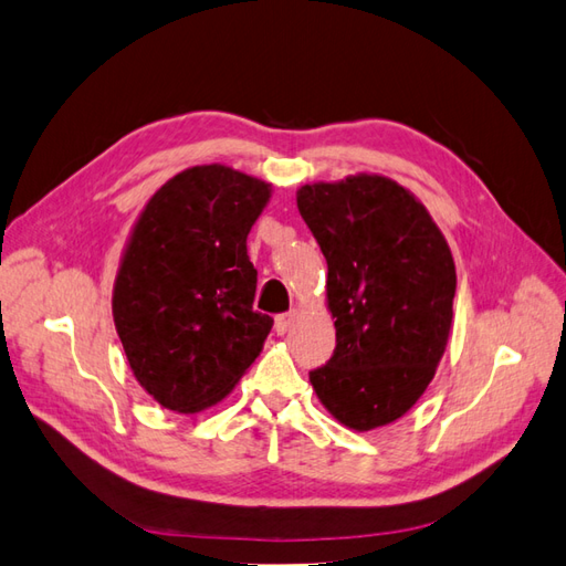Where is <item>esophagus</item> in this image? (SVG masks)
I'll return each instance as SVG.
<instances>
[{"label": "esophagus", "mask_w": 566, "mask_h": 566, "mask_svg": "<svg viewBox=\"0 0 566 566\" xmlns=\"http://www.w3.org/2000/svg\"><path fill=\"white\" fill-rule=\"evenodd\" d=\"M294 321H296V313L294 311L277 315V321H274V329H277V335H286L289 327L294 325Z\"/></svg>", "instance_id": "obj_1"}]
</instances>
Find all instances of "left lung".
<instances>
[{
	"instance_id": "1",
	"label": "left lung",
	"mask_w": 566,
	"mask_h": 566,
	"mask_svg": "<svg viewBox=\"0 0 566 566\" xmlns=\"http://www.w3.org/2000/svg\"><path fill=\"white\" fill-rule=\"evenodd\" d=\"M296 206L327 260L337 346L311 370L323 407L358 432L421 399L452 329L457 270L413 193L378 174L306 184Z\"/></svg>"
}]
</instances>
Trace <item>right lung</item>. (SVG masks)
Returning a JSON list of instances; mask_svg holds the SVG:
<instances>
[{
	"mask_svg": "<svg viewBox=\"0 0 566 566\" xmlns=\"http://www.w3.org/2000/svg\"><path fill=\"white\" fill-rule=\"evenodd\" d=\"M270 184L191 167L148 200L126 243L112 313L136 380L169 411L222 401L258 358L272 317L253 311L245 239Z\"/></svg>",
	"mask_w": 566,
	"mask_h": 566,
	"instance_id": "obj_1",
	"label": "right lung"
}]
</instances>
